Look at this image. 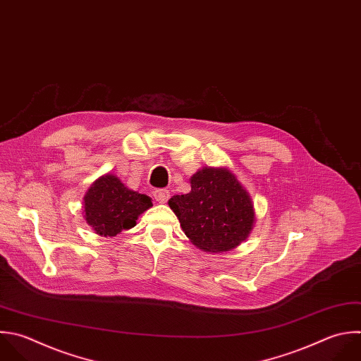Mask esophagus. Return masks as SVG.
<instances>
[{"label": "esophagus", "mask_w": 361, "mask_h": 361, "mask_svg": "<svg viewBox=\"0 0 361 361\" xmlns=\"http://www.w3.org/2000/svg\"><path fill=\"white\" fill-rule=\"evenodd\" d=\"M154 197L157 202L159 203H166L168 199H169V190L166 189H158L154 192Z\"/></svg>", "instance_id": "1"}]
</instances>
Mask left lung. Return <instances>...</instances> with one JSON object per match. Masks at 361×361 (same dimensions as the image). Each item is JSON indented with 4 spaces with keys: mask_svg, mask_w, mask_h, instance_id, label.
Masks as SVG:
<instances>
[{
    "mask_svg": "<svg viewBox=\"0 0 361 361\" xmlns=\"http://www.w3.org/2000/svg\"><path fill=\"white\" fill-rule=\"evenodd\" d=\"M190 192L168 202L188 238L203 251L224 252L244 241L255 220L248 192L227 168L204 166L190 178Z\"/></svg>",
    "mask_w": 361,
    "mask_h": 361,
    "instance_id": "8db88e82",
    "label": "left lung"
}]
</instances>
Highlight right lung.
Returning <instances> with one entry per match:
<instances>
[{
    "mask_svg": "<svg viewBox=\"0 0 361 361\" xmlns=\"http://www.w3.org/2000/svg\"><path fill=\"white\" fill-rule=\"evenodd\" d=\"M151 206L149 196L128 189L111 173L93 182L83 200L87 224L104 237H114L134 227L138 216Z\"/></svg>",
    "mask_w": 361,
    "mask_h": 361,
    "instance_id": "obj_1",
    "label": "right lung"
}]
</instances>
